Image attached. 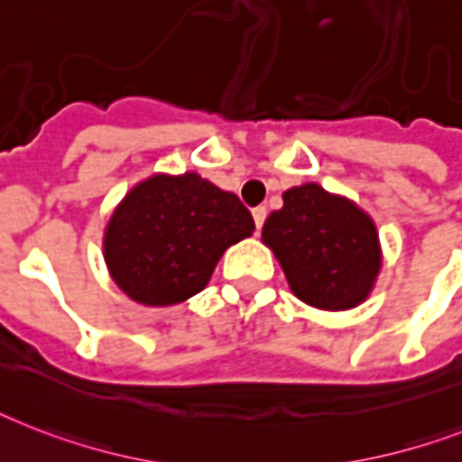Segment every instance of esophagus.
Masks as SVG:
<instances>
[{
    "mask_svg": "<svg viewBox=\"0 0 462 462\" xmlns=\"http://www.w3.org/2000/svg\"><path fill=\"white\" fill-rule=\"evenodd\" d=\"M254 223H256V230L261 232V227H263L265 223V216H268V211H265V206H258V208H254Z\"/></svg>",
    "mask_w": 462,
    "mask_h": 462,
    "instance_id": "obj_1",
    "label": "esophagus"
}]
</instances>
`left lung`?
I'll list each match as a JSON object with an SVG mask.
<instances>
[{"mask_svg": "<svg viewBox=\"0 0 462 462\" xmlns=\"http://www.w3.org/2000/svg\"><path fill=\"white\" fill-rule=\"evenodd\" d=\"M265 218L261 239L291 294L320 310L361 306L382 270L380 232L361 206L318 182L291 187Z\"/></svg>", "mask_w": 462, "mask_h": 462, "instance_id": "1", "label": "left lung"}]
</instances>
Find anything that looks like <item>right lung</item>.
I'll list each match as a JSON object with an SVG mask.
<instances>
[{"mask_svg": "<svg viewBox=\"0 0 462 462\" xmlns=\"http://www.w3.org/2000/svg\"><path fill=\"white\" fill-rule=\"evenodd\" d=\"M256 230L237 194L194 171L153 172L121 199L104 230V261L118 290L142 306L199 294L220 256Z\"/></svg>", "mask_w": 462, "mask_h": 462, "instance_id": "right-lung-1", "label": "right lung"}]
</instances>
